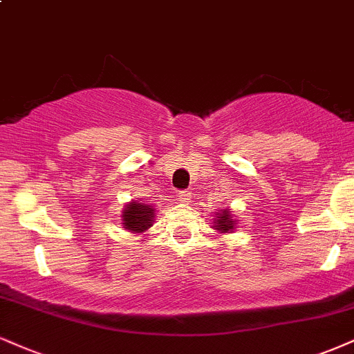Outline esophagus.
I'll return each instance as SVG.
<instances>
[{
	"mask_svg": "<svg viewBox=\"0 0 354 354\" xmlns=\"http://www.w3.org/2000/svg\"><path fill=\"white\" fill-rule=\"evenodd\" d=\"M178 201L180 203H189L191 199V193H188V191H178Z\"/></svg>",
	"mask_w": 354,
	"mask_h": 354,
	"instance_id": "1",
	"label": "esophagus"
}]
</instances>
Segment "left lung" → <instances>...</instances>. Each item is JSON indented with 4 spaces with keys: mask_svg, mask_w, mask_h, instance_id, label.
I'll return each instance as SVG.
<instances>
[{
    "mask_svg": "<svg viewBox=\"0 0 354 354\" xmlns=\"http://www.w3.org/2000/svg\"><path fill=\"white\" fill-rule=\"evenodd\" d=\"M234 221L231 219V214H229V209H224L223 212H219L218 219H216V225L214 227L221 232H229L234 229Z\"/></svg>",
    "mask_w": 354,
    "mask_h": 354,
    "instance_id": "8db88e82",
    "label": "left lung"
}]
</instances>
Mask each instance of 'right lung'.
Wrapping results in <instances>:
<instances>
[{
	"instance_id": "1",
	"label": "right lung",
	"mask_w": 354,
	"mask_h": 354,
	"mask_svg": "<svg viewBox=\"0 0 354 354\" xmlns=\"http://www.w3.org/2000/svg\"><path fill=\"white\" fill-rule=\"evenodd\" d=\"M123 225L131 232H143L151 225L153 221V207L142 203H130L122 214Z\"/></svg>"
}]
</instances>
